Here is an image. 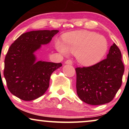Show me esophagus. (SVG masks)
I'll list each match as a JSON object with an SVG mask.
<instances>
[{
  "mask_svg": "<svg viewBox=\"0 0 129 129\" xmlns=\"http://www.w3.org/2000/svg\"><path fill=\"white\" fill-rule=\"evenodd\" d=\"M66 64H69V65H72L73 64V62H72V60L69 59V60H67L65 62Z\"/></svg>",
  "mask_w": 129,
  "mask_h": 129,
  "instance_id": "obj_1",
  "label": "esophagus"
}]
</instances>
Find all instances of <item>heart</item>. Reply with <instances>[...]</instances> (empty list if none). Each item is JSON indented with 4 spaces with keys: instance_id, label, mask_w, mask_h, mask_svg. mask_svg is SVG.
<instances>
[{
    "instance_id": "1",
    "label": "heart",
    "mask_w": 129,
    "mask_h": 129,
    "mask_svg": "<svg viewBox=\"0 0 129 129\" xmlns=\"http://www.w3.org/2000/svg\"><path fill=\"white\" fill-rule=\"evenodd\" d=\"M63 41L57 39L55 48L64 56L70 53L76 54L78 62L84 66H92L100 61L108 50L106 38L94 32L76 31L67 33Z\"/></svg>"
}]
</instances>
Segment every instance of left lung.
<instances>
[{
  "instance_id": "obj_1",
  "label": "left lung",
  "mask_w": 129,
  "mask_h": 129,
  "mask_svg": "<svg viewBox=\"0 0 129 129\" xmlns=\"http://www.w3.org/2000/svg\"><path fill=\"white\" fill-rule=\"evenodd\" d=\"M121 57V51L113 43L106 59L75 69L77 94L82 101L97 106L113 100L122 84L124 67Z\"/></svg>"
}]
</instances>
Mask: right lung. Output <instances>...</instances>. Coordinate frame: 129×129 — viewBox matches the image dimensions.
Masks as SVG:
<instances>
[{
	"mask_svg": "<svg viewBox=\"0 0 129 129\" xmlns=\"http://www.w3.org/2000/svg\"><path fill=\"white\" fill-rule=\"evenodd\" d=\"M58 30H37L22 34L10 47L5 59L4 75L8 90L23 101L43 95L50 76L61 63L37 60L35 52L51 42Z\"/></svg>",
	"mask_w": 129,
	"mask_h": 129,
	"instance_id": "1",
	"label": "right lung"
}]
</instances>
